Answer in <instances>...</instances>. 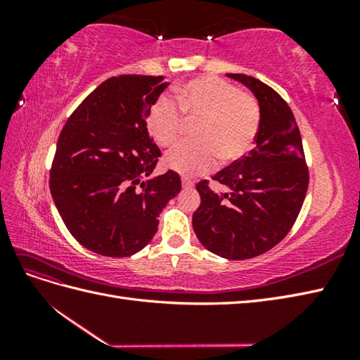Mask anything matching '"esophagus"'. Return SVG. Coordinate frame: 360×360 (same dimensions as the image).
Here are the masks:
<instances>
[{
	"mask_svg": "<svg viewBox=\"0 0 360 360\" xmlns=\"http://www.w3.org/2000/svg\"><path fill=\"white\" fill-rule=\"evenodd\" d=\"M181 182H182V188H192L193 187V182L190 181L188 178H182Z\"/></svg>",
	"mask_w": 360,
	"mask_h": 360,
	"instance_id": "34e87169",
	"label": "esophagus"
}]
</instances>
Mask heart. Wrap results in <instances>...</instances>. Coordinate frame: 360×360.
Instances as JSON below:
<instances>
[{
    "instance_id": "heart-1",
    "label": "heart",
    "mask_w": 360,
    "mask_h": 360,
    "mask_svg": "<svg viewBox=\"0 0 360 360\" xmlns=\"http://www.w3.org/2000/svg\"><path fill=\"white\" fill-rule=\"evenodd\" d=\"M173 98L162 96L151 106L150 131L160 147L181 139L186 119L200 120L198 141L181 143L168 153L165 165L182 174H201L218 164H232L254 148L262 129L258 98L224 79H195L176 89Z\"/></svg>"
}]
</instances>
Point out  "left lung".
Masks as SVG:
<instances>
[{
	"label": "left lung",
	"instance_id": "obj_1",
	"mask_svg": "<svg viewBox=\"0 0 360 360\" xmlns=\"http://www.w3.org/2000/svg\"><path fill=\"white\" fill-rule=\"evenodd\" d=\"M227 75L258 98L262 129L248 156L212 176L231 193H215L207 179L198 182L201 204L192 223L207 250L229 259H248L277 246L292 229L307 196L309 172L300 129L283 97L250 75Z\"/></svg>",
	"mask_w": 360,
	"mask_h": 360
}]
</instances>
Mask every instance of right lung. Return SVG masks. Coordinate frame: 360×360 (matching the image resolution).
<instances>
[{
  "label": "right lung",
  "mask_w": 360,
  "mask_h": 360,
  "mask_svg": "<svg viewBox=\"0 0 360 360\" xmlns=\"http://www.w3.org/2000/svg\"><path fill=\"white\" fill-rule=\"evenodd\" d=\"M167 86L164 75L105 80L58 136L52 200L68 231L96 254L129 257L143 249L158 232L159 213L181 192L173 170L142 181L160 158L147 117Z\"/></svg>",
  "instance_id": "right-lung-1"
}]
</instances>
